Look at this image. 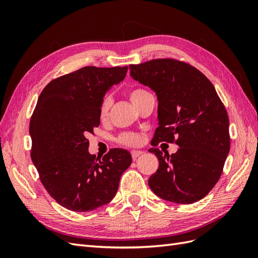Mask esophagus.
<instances>
[{"label":"esophagus","mask_w":258,"mask_h":258,"mask_svg":"<svg viewBox=\"0 0 258 258\" xmlns=\"http://www.w3.org/2000/svg\"><path fill=\"white\" fill-rule=\"evenodd\" d=\"M142 154H144V152H142V151H132V152H131L132 159L136 160V159L139 157V156H141Z\"/></svg>","instance_id":"34e87169"}]
</instances>
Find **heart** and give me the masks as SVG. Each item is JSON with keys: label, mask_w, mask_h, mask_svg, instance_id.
I'll list each match as a JSON object with an SVG mask.
<instances>
[{"label": "heart", "mask_w": 258, "mask_h": 258, "mask_svg": "<svg viewBox=\"0 0 258 258\" xmlns=\"http://www.w3.org/2000/svg\"><path fill=\"white\" fill-rule=\"evenodd\" d=\"M148 93L145 89L142 88H134L129 91V97L130 100L132 101V103L136 104L139 99L142 96ZM113 104V99L111 96H104L103 99L101 100L100 103V108H99V115L101 119H104L107 117L108 112L111 110V106ZM118 142L122 145H127V146H135L141 143V137H140L138 134H135V132H126V134H121L118 137Z\"/></svg>", "instance_id": "obj_1"}]
</instances>
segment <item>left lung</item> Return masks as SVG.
I'll return each instance as SVG.
<instances>
[{
  "label": "left lung",
  "instance_id": "obj_1",
  "mask_svg": "<svg viewBox=\"0 0 258 258\" xmlns=\"http://www.w3.org/2000/svg\"><path fill=\"white\" fill-rule=\"evenodd\" d=\"M134 80L151 87L158 98L159 126L148 150L159 167L148 179L158 197L189 205L206 197L220 179L230 150L227 111L213 84L198 69L171 58L130 64ZM175 143V154L155 146Z\"/></svg>",
  "mask_w": 258,
  "mask_h": 258
}]
</instances>
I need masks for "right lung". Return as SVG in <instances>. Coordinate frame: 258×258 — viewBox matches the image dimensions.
<instances>
[{
  "label": "right lung",
  "mask_w": 258,
  "mask_h": 258,
  "mask_svg": "<svg viewBox=\"0 0 258 258\" xmlns=\"http://www.w3.org/2000/svg\"><path fill=\"white\" fill-rule=\"evenodd\" d=\"M127 70L84 67L52 80L38 97L30 120L31 159L46 190L68 210L86 212L108 204L131 165L130 153L121 148L96 158L86 138L100 124L105 92Z\"/></svg>",
  "instance_id": "add662e5"
}]
</instances>
